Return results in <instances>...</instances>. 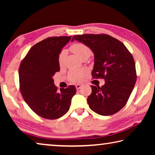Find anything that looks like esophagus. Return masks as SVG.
<instances>
[{
    "label": "esophagus",
    "instance_id": "1",
    "mask_svg": "<svg viewBox=\"0 0 155 155\" xmlns=\"http://www.w3.org/2000/svg\"><path fill=\"white\" fill-rule=\"evenodd\" d=\"M83 85H81V84H77V85H76V88H77V90H79L80 88L82 87Z\"/></svg>",
    "mask_w": 155,
    "mask_h": 155
}]
</instances>
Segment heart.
<instances>
[{"instance_id":"heart-1","label":"heart","mask_w":155,"mask_h":155,"mask_svg":"<svg viewBox=\"0 0 155 155\" xmlns=\"http://www.w3.org/2000/svg\"><path fill=\"white\" fill-rule=\"evenodd\" d=\"M70 49L77 54V55L81 59H84L86 57H90L91 54V50L87 45L83 43H75L70 47ZM65 54L64 50L61 51L59 54V64H62L64 61V58ZM85 70H74L70 72L69 77L70 78L75 82H79L83 79L84 77L86 74Z\"/></svg>"}]
</instances>
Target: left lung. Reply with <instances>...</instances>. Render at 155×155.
I'll list each match as a JSON object with an SVG mask.
<instances>
[{
  "mask_svg": "<svg viewBox=\"0 0 155 155\" xmlns=\"http://www.w3.org/2000/svg\"><path fill=\"white\" fill-rule=\"evenodd\" d=\"M94 54L93 78H104V85L91 87L87 98L90 108L101 115L118 112L127 104L135 87L137 74L133 57L124 44L107 34L74 35Z\"/></svg>",
  "mask_w": 155,
  "mask_h": 155,
  "instance_id": "obj_1",
  "label": "left lung"
}]
</instances>
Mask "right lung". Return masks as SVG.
Returning a JSON list of instances; mask_svg holds the SVG:
<instances>
[{"instance_id":"obj_1","label":"right lung","mask_w":155,"mask_h":155,"mask_svg":"<svg viewBox=\"0 0 155 155\" xmlns=\"http://www.w3.org/2000/svg\"><path fill=\"white\" fill-rule=\"evenodd\" d=\"M71 36L51 37L31 48L19 68L21 94L28 107L40 117L59 118L70 109L74 85L58 89L52 77L60 70L59 54Z\"/></svg>"}]
</instances>
